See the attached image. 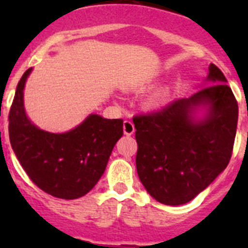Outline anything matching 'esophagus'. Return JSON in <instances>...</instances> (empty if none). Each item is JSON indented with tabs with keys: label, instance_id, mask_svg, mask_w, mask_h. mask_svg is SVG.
<instances>
[{
	"label": "esophagus",
	"instance_id": "1",
	"mask_svg": "<svg viewBox=\"0 0 248 248\" xmlns=\"http://www.w3.org/2000/svg\"><path fill=\"white\" fill-rule=\"evenodd\" d=\"M123 129H124V134L125 135H131L135 131L134 124H133V122H130V120H124Z\"/></svg>",
	"mask_w": 248,
	"mask_h": 248
}]
</instances>
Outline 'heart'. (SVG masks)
Listing matches in <instances>:
<instances>
[{
  "label": "heart",
  "mask_w": 248,
  "mask_h": 248,
  "mask_svg": "<svg viewBox=\"0 0 248 248\" xmlns=\"http://www.w3.org/2000/svg\"><path fill=\"white\" fill-rule=\"evenodd\" d=\"M163 100H164V93L163 92H159V93H155L154 95H151V97L148 99V102H146V104L153 108V107H157V105L161 104Z\"/></svg>",
  "instance_id": "1"
}]
</instances>
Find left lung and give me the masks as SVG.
<instances>
[{
	"mask_svg": "<svg viewBox=\"0 0 248 248\" xmlns=\"http://www.w3.org/2000/svg\"><path fill=\"white\" fill-rule=\"evenodd\" d=\"M211 82L191 97L174 100L160 110L133 118L138 143L137 171L156 201L177 206L191 201L229 165L238 105L226 78L210 64ZM207 108L200 121L193 117Z\"/></svg>",
	"mask_w": 248,
	"mask_h": 248,
	"instance_id": "obj_1",
	"label": "left lung"
}]
</instances>
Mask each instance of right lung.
Segmentation results:
<instances>
[{
	"instance_id": "1",
	"label": "right lung",
	"mask_w": 248,
	"mask_h": 248,
	"mask_svg": "<svg viewBox=\"0 0 248 248\" xmlns=\"http://www.w3.org/2000/svg\"><path fill=\"white\" fill-rule=\"evenodd\" d=\"M31 71L19 79L8 114L11 146L39 189L58 199L82 198L102 177L114 145L123 137V119L91 114L67 133L41 130L30 122L23 107V88Z\"/></svg>"
}]
</instances>
